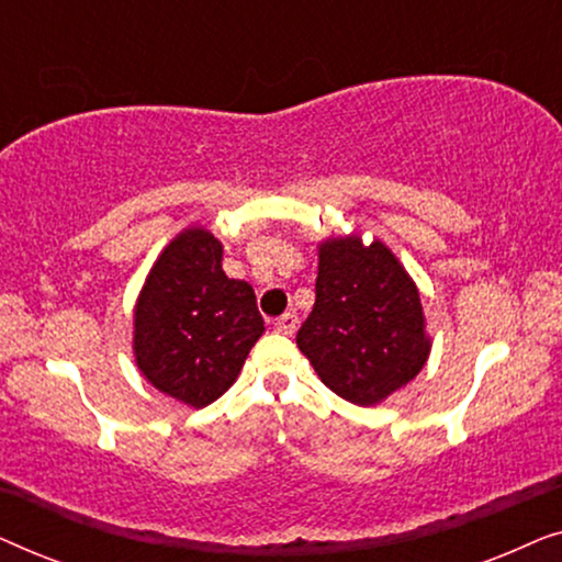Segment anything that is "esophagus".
I'll return each mask as SVG.
<instances>
[{
	"instance_id": "34e87169",
	"label": "esophagus",
	"mask_w": 562,
	"mask_h": 562,
	"mask_svg": "<svg viewBox=\"0 0 562 562\" xmlns=\"http://www.w3.org/2000/svg\"><path fill=\"white\" fill-rule=\"evenodd\" d=\"M296 325H299V317H296L294 312L281 314V317L273 322L276 333H281V335H294V333H296Z\"/></svg>"
}]
</instances>
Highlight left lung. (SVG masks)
I'll use <instances>...</instances> for the list:
<instances>
[{
    "instance_id": "obj_1",
    "label": "left lung",
    "mask_w": 562,
    "mask_h": 562,
    "mask_svg": "<svg viewBox=\"0 0 562 562\" xmlns=\"http://www.w3.org/2000/svg\"><path fill=\"white\" fill-rule=\"evenodd\" d=\"M317 256V299L299 350L345 402H386L417 379L432 350L417 283L381 240L327 237Z\"/></svg>"
}]
</instances>
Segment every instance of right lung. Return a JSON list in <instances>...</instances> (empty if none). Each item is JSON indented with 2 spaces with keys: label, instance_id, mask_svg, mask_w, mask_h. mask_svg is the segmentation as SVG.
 Returning a JSON list of instances; mask_svg holds the SVG:
<instances>
[{
  "label": "right lung",
  "instance_id": "obj_1",
  "mask_svg": "<svg viewBox=\"0 0 562 562\" xmlns=\"http://www.w3.org/2000/svg\"><path fill=\"white\" fill-rule=\"evenodd\" d=\"M266 333L250 283L222 271V243L202 225L160 250L133 310V352L160 394L194 406L233 386Z\"/></svg>",
  "mask_w": 562,
  "mask_h": 562
}]
</instances>
